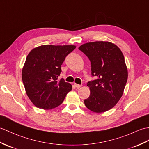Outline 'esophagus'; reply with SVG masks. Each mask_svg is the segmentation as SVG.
Instances as JSON below:
<instances>
[{"mask_svg": "<svg viewBox=\"0 0 149 149\" xmlns=\"http://www.w3.org/2000/svg\"><path fill=\"white\" fill-rule=\"evenodd\" d=\"M74 86H75L76 88H81V86H82V85H79V84H75H75H74Z\"/></svg>", "mask_w": 149, "mask_h": 149, "instance_id": "obj_1", "label": "esophagus"}]
</instances>
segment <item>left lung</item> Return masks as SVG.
<instances>
[{
    "instance_id": "left-lung-1",
    "label": "left lung",
    "mask_w": 149,
    "mask_h": 149,
    "mask_svg": "<svg viewBox=\"0 0 149 149\" xmlns=\"http://www.w3.org/2000/svg\"><path fill=\"white\" fill-rule=\"evenodd\" d=\"M79 49L90 60L92 75L98 77L88 82L90 95L84 100L86 107L96 113L109 110L121 98L127 80L122 51L116 44L107 41L86 43Z\"/></svg>"
}]
</instances>
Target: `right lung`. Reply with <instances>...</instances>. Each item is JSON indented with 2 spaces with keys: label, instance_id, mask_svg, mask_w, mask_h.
I'll return each mask as SVG.
<instances>
[{
  "label": "right lung",
  "instance_id": "add662e5",
  "mask_svg": "<svg viewBox=\"0 0 149 149\" xmlns=\"http://www.w3.org/2000/svg\"><path fill=\"white\" fill-rule=\"evenodd\" d=\"M74 45H43L28 54L22 69V81L28 97L36 107L44 110L61 105L72 86L58 80L61 66Z\"/></svg>",
  "mask_w": 149,
  "mask_h": 149
}]
</instances>
